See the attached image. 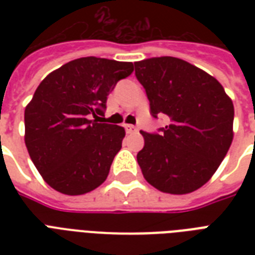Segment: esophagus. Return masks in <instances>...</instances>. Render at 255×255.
Masks as SVG:
<instances>
[{"label":"esophagus","instance_id":"1","mask_svg":"<svg viewBox=\"0 0 255 255\" xmlns=\"http://www.w3.org/2000/svg\"><path fill=\"white\" fill-rule=\"evenodd\" d=\"M124 128H126V132H127V133H133V132L137 131V128H136L135 126H132V124H126Z\"/></svg>","mask_w":255,"mask_h":255}]
</instances>
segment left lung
<instances>
[{"mask_svg":"<svg viewBox=\"0 0 255 255\" xmlns=\"http://www.w3.org/2000/svg\"><path fill=\"white\" fill-rule=\"evenodd\" d=\"M135 75L145 90L151 115L169 119L157 132L140 131L144 147L137 163L144 178L165 193L201 188L233 140L232 100L217 79L178 58L136 62Z\"/></svg>","mask_w":255,"mask_h":255,"instance_id":"1","label":"left lung"}]
</instances>
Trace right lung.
Instances as JSON below:
<instances>
[{
	"instance_id": "1",
	"label": "right lung",
	"mask_w": 255,
	"mask_h": 255,
	"mask_svg": "<svg viewBox=\"0 0 255 255\" xmlns=\"http://www.w3.org/2000/svg\"><path fill=\"white\" fill-rule=\"evenodd\" d=\"M133 71L131 62L79 58L49 74L25 110V143L51 188L70 196L103 184L122 148L123 127L104 115L108 94Z\"/></svg>"
}]
</instances>
